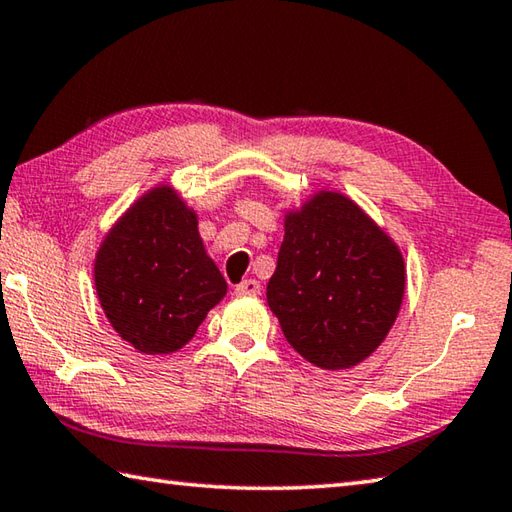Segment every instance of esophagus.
Here are the masks:
<instances>
[{
    "label": "esophagus",
    "mask_w": 512,
    "mask_h": 512,
    "mask_svg": "<svg viewBox=\"0 0 512 512\" xmlns=\"http://www.w3.org/2000/svg\"><path fill=\"white\" fill-rule=\"evenodd\" d=\"M235 295H239V297L259 295V282H257V279H244L242 284L235 286Z\"/></svg>",
    "instance_id": "esophagus-1"
}]
</instances>
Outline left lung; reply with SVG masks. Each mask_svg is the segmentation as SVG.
I'll return each mask as SVG.
<instances>
[{"label":"left lung","mask_w":512,"mask_h":512,"mask_svg":"<svg viewBox=\"0 0 512 512\" xmlns=\"http://www.w3.org/2000/svg\"><path fill=\"white\" fill-rule=\"evenodd\" d=\"M404 259L348 197L319 193L286 217L268 306L310 364L350 368L384 342L404 297Z\"/></svg>","instance_id":"8db88e82"}]
</instances>
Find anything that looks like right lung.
<instances>
[{"label":"right lung","instance_id":"obj_1","mask_svg":"<svg viewBox=\"0 0 512 512\" xmlns=\"http://www.w3.org/2000/svg\"><path fill=\"white\" fill-rule=\"evenodd\" d=\"M95 286L108 322L148 355L190 342L226 295L195 213L166 186L150 190L110 230L95 259Z\"/></svg>","mask_w":512,"mask_h":512}]
</instances>
